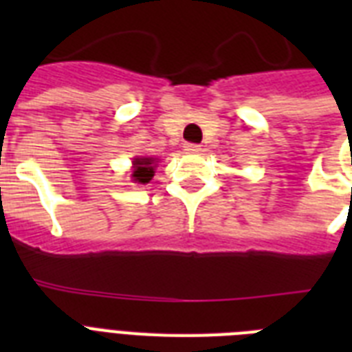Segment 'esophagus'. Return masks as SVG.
Here are the masks:
<instances>
[{
	"label": "esophagus",
	"instance_id": "1",
	"mask_svg": "<svg viewBox=\"0 0 352 352\" xmlns=\"http://www.w3.org/2000/svg\"><path fill=\"white\" fill-rule=\"evenodd\" d=\"M184 149H186L188 153H197V151H201V146L193 142H186L184 144Z\"/></svg>",
	"mask_w": 352,
	"mask_h": 352
}]
</instances>
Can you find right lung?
<instances>
[{
	"label": "right lung",
	"mask_w": 352,
	"mask_h": 352,
	"mask_svg": "<svg viewBox=\"0 0 352 352\" xmlns=\"http://www.w3.org/2000/svg\"><path fill=\"white\" fill-rule=\"evenodd\" d=\"M133 168H135V171H133V179H135V182H142V184H146V182L151 181V177H153L155 173V160L153 159H135L133 160Z\"/></svg>",
	"instance_id": "obj_1"
}]
</instances>
